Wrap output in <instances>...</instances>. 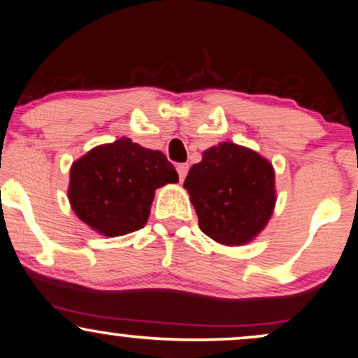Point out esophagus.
<instances>
[{
    "mask_svg": "<svg viewBox=\"0 0 358 358\" xmlns=\"http://www.w3.org/2000/svg\"><path fill=\"white\" fill-rule=\"evenodd\" d=\"M188 164H180V165H176V171H178V176H180V180H185V176H187V173H188Z\"/></svg>",
    "mask_w": 358,
    "mask_h": 358,
    "instance_id": "esophagus-1",
    "label": "esophagus"
}]
</instances>
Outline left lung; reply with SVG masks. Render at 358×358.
<instances>
[{"mask_svg":"<svg viewBox=\"0 0 358 358\" xmlns=\"http://www.w3.org/2000/svg\"><path fill=\"white\" fill-rule=\"evenodd\" d=\"M183 187L201 231L226 246L252 241L268 224L275 205L273 165L257 152L231 142L203 152Z\"/></svg>","mask_w":358,"mask_h":358,"instance_id":"left-lung-1","label":"left lung"}]
</instances>
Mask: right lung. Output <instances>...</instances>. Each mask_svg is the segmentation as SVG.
Listing matches in <instances>:
<instances>
[{
	"label": "right lung",
	"mask_w": 358,
	"mask_h": 358,
	"mask_svg": "<svg viewBox=\"0 0 358 358\" xmlns=\"http://www.w3.org/2000/svg\"><path fill=\"white\" fill-rule=\"evenodd\" d=\"M176 182L178 173L164 153L122 137L72 164L67 194L79 220L112 238L143 228L155 189Z\"/></svg>",
	"instance_id": "add662e5"
}]
</instances>
